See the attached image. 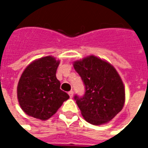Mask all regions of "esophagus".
<instances>
[{"label": "esophagus", "mask_w": 148, "mask_h": 148, "mask_svg": "<svg viewBox=\"0 0 148 148\" xmlns=\"http://www.w3.org/2000/svg\"><path fill=\"white\" fill-rule=\"evenodd\" d=\"M68 94H69V96H70V97H73V96H74V92L73 91H70L69 93H68Z\"/></svg>", "instance_id": "1"}]
</instances>
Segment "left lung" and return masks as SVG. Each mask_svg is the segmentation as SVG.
Listing matches in <instances>:
<instances>
[{
  "mask_svg": "<svg viewBox=\"0 0 148 148\" xmlns=\"http://www.w3.org/2000/svg\"><path fill=\"white\" fill-rule=\"evenodd\" d=\"M85 85L82 97L74 96L84 119L94 125L108 123L122 110L125 90L120 75L108 62L90 55L74 62Z\"/></svg>",
  "mask_w": 148,
  "mask_h": 148,
  "instance_id": "obj_1",
  "label": "left lung"
}]
</instances>
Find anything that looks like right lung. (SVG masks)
<instances>
[{
    "mask_svg": "<svg viewBox=\"0 0 148 148\" xmlns=\"http://www.w3.org/2000/svg\"><path fill=\"white\" fill-rule=\"evenodd\" d=\"M60 62L52 56L35 60L25 68L17 86L22 110L30 116L46 121L57 112L69 95L60 90L56 71Z\"/></svg>",
    "mask_w": 148,
    "mask_h": 148,
    "instance_id": "right-lung-1",
    "label": "right lung"
}]
</instances>
